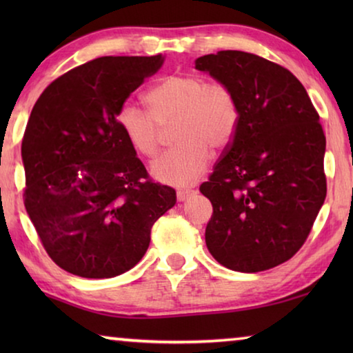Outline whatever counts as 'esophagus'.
<instances>
[{
    "label": "esophagus",
    "instance_id": "34e87169",
    "mask_svg": "<svg viewBox=\"0 0 353 353\" xmlns=\"http://www.w3.org/2000/svg\"><path fill=\"white\" fill-rule=\"evenodd\" d=\"M191 193H193V190H177V201H185Z\"/></svg>",
    "mask_w": 353,
    "mask_h": 353
}]
</instances>
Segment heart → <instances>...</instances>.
Segmentation results:
<instances>
[{
    "mask_svg": "<svg viewBox=\"0 0 353 353\" xmlns=\"http://www.w3.org/2000/svg\"><path fill=\"white\" fill-rule=\"evenodd\" d=\"M149 110L126 103L118 112L119 128L137 152L157 154L163 129L174 128L177 146L160 155L151 166L152 176L171 185L198 181L210 160V148L224 149L234 140L240 105L234 88L205 76L172 74L146 93Z\"/></svg>",
    "mask_w": 353,
    "mask_h": 353,
    "instance_id": "1",
    "label": "heart"
}]
</instances>
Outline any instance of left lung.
Wrapping results in <instances>:
<instances>
[{
    "label": "left lung",
    "mask_w": 353,
    "mask_h": 353,
    "mask_svg": "<svg viewBox=\"0 0 353 353\" xmlns=\"http://www.w3.org/2000/svg\"><path fill=\"white\" fill-rule=\"evenodd\" d=\"M194 65L234 88L240 105L234 140L199 187L213 205L207 248L232 271L271 270L303 246L324 204L319 115L301 81L260 56L218 51Z\"/></svg>",
    "instance_id": "8db88e82"
}]
</instances>
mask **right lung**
I'll use <instances>...</instances> for the list:
<instances>
[{
    "label": "right lung",
    "instance_id": "1",
    "mask_svg": "<svg viewBox=\"0 0 353 353\" xmlns=\"http://www.w3.org/2000/svg\"><path fill=\"white\" fill-rule=\"evenodd\" d=\"M163 56H105L59 76L32 107L21 141L26 212L46 254L85 279L141 260L151 229L176 204L119 128L118 112Z\"/></svg>",
    "mask_w": 353,
    "mask_h": 353
}]
</instances>
